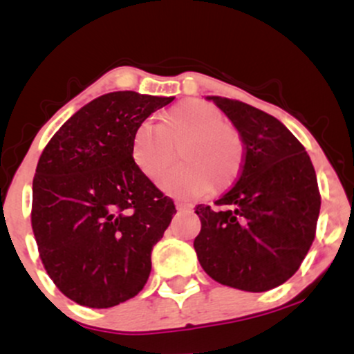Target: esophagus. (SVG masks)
I'll list each match as a JSON object with an SVG mask.
<instances>
[{
	"label": "esophagus",
	"mask_w": 354,
	"mask_h": 354,
	"mask_svg": "<svg viewBox=\"0 0 354 354\" xmlns=\"http://www.w3.org/2000/svg\"><path fill=\"white\" fill-rule=\"evenodd\" d=\"M191 208H193V206H191V205H186V203L176 201V209H178V211H188V209H191Z\"/></svg>",
	"instance_id": "esophagus-1"
}]
</instances>
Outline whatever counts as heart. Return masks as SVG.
<instances>
[{
	"label": "heart",
	"mask_w": 354,
	"mask_h": 354,
	"mask_svg": "<svg viewBox=\"0 0 354 354\" xmlns=\"http://www.w3.org/2000/svg\"><path fill=\"white\" fill-rule=\"evenodd\" d=\"M160 178V186L173 196L193 200L208 191L228 189L241 173L245 143L233 124L226 123L214 104L185 100L163 113L160 124L143 121L131 140L133 163L145 176Z\"/></svg>",
	"instance_id": "b5f03b06"
}]
</instances>
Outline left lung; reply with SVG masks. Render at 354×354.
<instances>
[{"mask_svg": "<svg viewBox=\"0 0 354 354\" xmlns=\"http://www.w3.org/2000/svg\"><path fill=\"white\" fill-rule=\"evenodd\" d=\"M245 143L238 181L198 205L194 250L214 281L243 291L273 290L293 276L316 234L321 194L304 146L274 116L238 100L209 96Z\"/></svg>", "mask_w": 354, "mask_h": 354, "instance_id": "obj_1", "label": "left lung"}]
</instances>
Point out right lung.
<instances>
[{"label": "right lung", "instance_id": "1", "mask_svg": "<svg viewBox=\"0 0 354 354\" xmlns=\"http://www.w3.org/2000/svg\"><path fill=\"white\" fill-rule=\"evenodd\" d=\"M173 100L108 93L75 113L44 146L31 226L44 270L75 303L116 306L148 281L151 250L176 208L133 163L131 140Z\"/></svg>", "mask_w": 354, "mask_h": 354}]
</instances>
